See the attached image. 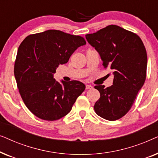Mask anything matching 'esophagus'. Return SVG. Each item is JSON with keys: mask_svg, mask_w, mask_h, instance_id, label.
I'll return each mask as SVG.
<instances>
[{"mask_svg": "<svg viewBox=\"0 0 158 158\" xmlns=\"http://www.w3.org/2000/svg\"><path fill=\"white\" fill-rule=\"evenodd\" d=\"M85 88L86 89H91V88H93V86L90 85H85Z\"/></svg>", "mask_w": 158, "mask_h": 158, "instance_id": "esophagus-1", "label": "esophagus"}]
</instances>
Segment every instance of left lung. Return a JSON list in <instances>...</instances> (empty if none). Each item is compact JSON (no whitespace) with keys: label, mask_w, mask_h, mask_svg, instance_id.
<instances>
[{"label":"left lung","mask_w":158,"mask_h":158,"mask_svg":"<svg viewBox=\"0 0 158 158\" xmlns=\"http://www.w3.org/2000/svg\"><path fill=\"white\" fill-rule=\"evenodd\" d=\"M85 38L100 55L103 66L111 68L114 75L111 87L95 86L101 95L95 111L106 120L119 119L130 110L145 81V47L137 34L116 25L86 34Z\"/></svg>","instance_id":"left-lung-1"}]
</instances>
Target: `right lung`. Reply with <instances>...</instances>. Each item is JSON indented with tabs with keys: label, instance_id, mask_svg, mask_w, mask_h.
Here are the masks:
<instances>
[{
	"label": "right lung",
	"instance_id": "add662e5",
	"mask_svg": "<svg viewBox=\"0 0 158 158\" xmlns=\"http://www.w3.org/2000/svg\"><path fill=\"white\" fill-rule=\"evenodd\" d=\"M86 44L81 36L59 30L31 34L19 47L14 75L25 105L38 118L55 121L71 111L77 97L85 89L81 82L54 78L60 64L68 62L72 54Z\"/></svg>",
	"mask_w": 158,
	"mask_h": 158
}]
</instances>
